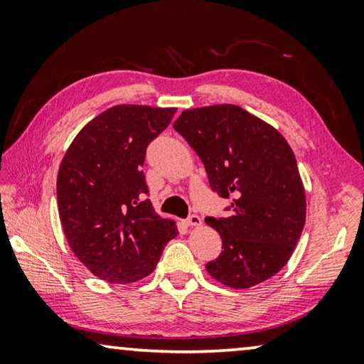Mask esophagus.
<instances>
[{
	"label": "esophagus",
	"instance_id": "esophagus-1",
	"mask_svg": "<svg viewBox=\"0 0 364 364\" xmlns=\"http://www.w3.org/2000/svg\"><path fill=\"white\" fill-rule=\"evenodd\" d=\"M184 223H186V226H200L202 220H200L199 215L193 213V215H189L186 220H184Z\"/></svg>",
	"mask_w": 364,
	"mask_h": 364
}]
</instances>
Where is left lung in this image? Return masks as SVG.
<instances>
[{"instance_id":"8db88e82","label":"left lung","mask_w":364,"mask_h":364,"mask_svg":"<svg viewBox=\"0 0 364 364\" xmlns=\"http://www.w3.org/2000/svg\"><path fill=\"white\" fill-rule=\"evenodd\" d=\"M204 164L210 188L230 199L226 217H207L221 254L205 268L232 289L274 276L291 258L305 225L297 160L284 136L234 104L188 109L173 123Z\"/></svg>"}]
</instances>
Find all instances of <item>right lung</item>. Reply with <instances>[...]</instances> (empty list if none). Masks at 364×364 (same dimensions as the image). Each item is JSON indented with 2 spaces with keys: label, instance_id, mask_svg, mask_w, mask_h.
Masks as SVG:
<instances>
[{
  "label": "right lung",
  "instance_id": "right-lung-1",
  "mask_svg": "<svg viewBox=\"0 0 364 364\" xmlns=\"http://www.w3.org/2000/svg\"><path fill=\"white\" fill-rule=\"evenodd\" d=\"M175 107L120 104L95 117L72 141L58 173V207L67 242L107 282L151 274L173 220L160 218L143 173L146 149L170 125Z\"/></svg>",
  "mask_w": 364,
  "mask_h": 364
}]
</instances>
